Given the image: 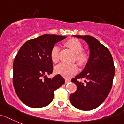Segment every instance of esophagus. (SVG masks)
Returning <instances> with one entry per match:
<instances>
[{
  "mask_svg": "<svg viewBox=\"0 0 124 124\" xmlns=\"http://www.w3.org/2000/svg\"><path fill=\"white\" fill-rule=\"evenodd\" d=\"M70 81V80L69 79H65V83H66V84H67V83H69Z\"/></svg>",
  "mask_w": 124,
  "mask_h": 124,
  "instance_id": "1",
  "label": "esophagus"
}]
</instances>
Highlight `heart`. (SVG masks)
I'll return each mask as SVG.
<instances>
[{
	"label": "heart",
	"mask_w": 124,
	"mask_h": 124,
	"mask_svg": "<svg viewBox=\"0 0 124 124\" xmlns=\"http://www.w3.org/2000/svg\"><path fill=\"white\" fill-rule=\"evenodd\" d=\"M65 46L73 52L74 55V59L78 64L80 65L85 64L88 59V56L86 52H83V45L77 39H70L66 41ZM59 46L57 45H54L51 50L50 58L54 63H57L59 61ZM78 66L75 64H65L60 63L55 67V72L57 74L62 75L65 78H69L78 72Z\"/></svg>",
	"instance_id": "b5f03b06"
}]
</instances>
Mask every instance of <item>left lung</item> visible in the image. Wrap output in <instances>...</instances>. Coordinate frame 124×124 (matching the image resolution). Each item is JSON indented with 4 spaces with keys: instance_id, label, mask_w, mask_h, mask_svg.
I'll return each instance as SVG.
<instances>
[{
    "instance_id": "8db88e82",
    "label": "left lung",
    "mask_w": 124,
    "mask_h": 124,
    "mask_svg": "<svg viewBox=\"0 0 124 124\" xmlns=\"http://www.w3.org/2000/svg\"><path fill=\"white\" fill-rule=\"evenodd\" d=\"M89 45L90 55L83 71L72 78L77 90L69 96L71 104L81 110H91L99 107L112 89L115 66L109 50L95 38L89 35H75ZM84 78L83 83L79 79Z\"/></svg>"
}]
</instances>
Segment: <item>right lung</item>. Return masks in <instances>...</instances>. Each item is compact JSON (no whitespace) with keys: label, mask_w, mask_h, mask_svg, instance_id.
I'll use <instances>...</instances> for the list:
<instances>
[{"label":"right lung","mask_w":124,"mask_h":124,"mask_svg":"<svg viewBox=\"0 0 124 124\" xmlns=\"http://www.w3.org/2000/svg\"><path fill=\"white\" fill-rule=\"evenodd\" d=\"M64 36L43 35L25 42L17 52L13 63V85L22 102L32 108L49 105L54 91L64 85L60 74L52 79L46 77L53 72L50 52Z\"/></svg>","instance_id":"add662e5"}]
</instances>
